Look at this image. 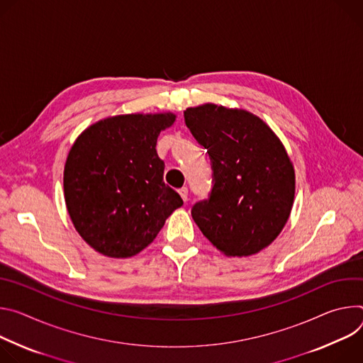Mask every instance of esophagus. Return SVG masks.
Segmentation results:
<instances>
[{
	"label": "esophagus",
	"mask_w": 363,
	"mask_h": 363,
	"mask_svg": "<svg viewBox=\"0 0 363 363\" xmlns=\"http://www.w3.org/2000/svg\"><path fill=\"white\" fill-rule=\"evenodd\" d=\"M177 191H179V194L182 196V199H183L184 202H186V200H187V194H189V190H187V187H182V189H179Z\"/></svg>",
	"instance_id": "34e87169"
}]
</instances>
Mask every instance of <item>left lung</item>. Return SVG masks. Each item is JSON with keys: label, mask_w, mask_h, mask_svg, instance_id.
I'll return each mask as SVG.
<instances>
[{"label": "left lung", "mask_w": 363, "mask_h": 363, "mask_svg": "<svg viewBox=\"0 0 363 363\" xmlns=\"http://www.w3.org/2000/svg\"><path fill=\"white\" fill-rule=\"evenodd\" d=\"M184 123L208 150L213 186L191 208L212 245L228 257L267 248L289 220L296 191L290 157L257 115L205 104L184 111Z\"/></svg>", "instance_id": "8db88e82"}]
</instances>
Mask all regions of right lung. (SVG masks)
<instances>
[{
  "label": "right lung",
  "mask_w": 363,
  "mask_h": 363,
  "mask_svg": "<svg viewBox=\"0 0 363 363\" xmlns=\"http://www.w3.org/2000/svg\"><path fill=\"white\" fill-rule=\"evenodd\" d=\"M176 115H116L86 128L72 145L63 173L69 216L95 251L128 258L155 239L183 205L163 182L164 161L155 145Z\"/></svg>",
  "instance_id": "add662e5"
}]
</instances>
